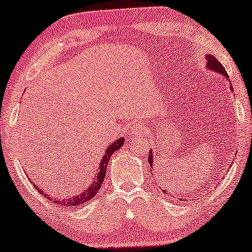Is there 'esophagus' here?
<instances>
[{
	"instance_id": "obj_1",
	"label": "esophagus",
	"mask_w": 252,
	"mask_h": 252,
	"mask_svg": "<svg viewBox=\"0 0 252 252\" xmlns=\"http://www.w3.org/2000/svg\"><path fill=\"white\" fill-rule=\"evenodd\" d=\"M133 133L138 137H144V136H146V134H147V130H146V127L144 126L138 125V126H134Z\"/></svg>"
}]
</instances>
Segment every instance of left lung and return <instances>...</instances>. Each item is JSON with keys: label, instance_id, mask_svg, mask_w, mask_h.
Masks as SVG:
<instances>
[{"label": "left lung", "instance_id": "1", "mask_svg": "<svg viewBox=\"0 0 252 252\" xmlns=\"http://www.w3.org/2000/svg\"><path fill=\"white\" fill-rule=\"evenodd\" d=\"M206 59H207V66L208 69H210L212 71H215V72H219V73H220L222 74V76H224L225 78H226V80H230V79H228V74H227V72L226 71H225V69H224V66L222 65V63H220L219 60H217L215 56H213V55H207L206 56ZM153 152L152 150H150V153H149V156H148V162H149V164L152 165L153 166V154H152ZM165 192V191H164ZM180 200H182V199H180ZM186 199H183V201H185Z\"/></svg>", "mask_w": 252, "mask_h": 252}]
</instances>
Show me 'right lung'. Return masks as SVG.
<instances>
[{
  "label": "right lung",
  "instance_id": "add662e5",
  "mask_svg": "<svg viewBox=\"0 0 252 252\" xmlns=\"http://www.w3.org/2000/svg\"><path fill=\"white\" fill-rule=\"evenodd\" d=\"M125 144V138H119L118 140H115L113 144H112L110 147L106 149V152H105L104 156H103V159L102 162H100L99 165V170H98V173L96 174L95 179H94V181L90 183V186L88 189H86L84 192L79 193L78 196H74V197H71V198H67V199H63L62 201H56V204H60V205H63L65 206V207H77V206H80V205H84L85 202L89 201L90 199L94 198L98 192V190L100 189V187H102V183L105 179V175H106V168H107V164H108V160H110L111 156L113 155V153L116 152V150L120 149ZM35 188L37 190L39 191L40 193H44V191H40V188L37 187L36 185ZM47 199H51L50 197L46 194ZM52 200V199H51ZM54 201V200H53Z\"/></svg>",
  "mask_w": 252,
  "mask_h": 252
}]
</instances>
